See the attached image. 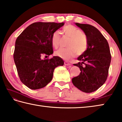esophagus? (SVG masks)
I'll use <instances>...</instances> for the list:
<instances>
[{"mask_svg":"<svg viewBox=\"0 0 122 122\" xmlns=\"http://www.w3.org/2000/svg\"><path fill=\"white\" fill-rule=\"evenodd\" d=\"M65 63V65H66V66H71V64L68 61H65V63Z\"/></svg>","mask_w":122,"mask_h":122,"instance_id":"esophagus-1","label":"esophagus"}]
</instances>
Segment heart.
I'll return each instance as SVG.
<instances>
[{
    "instance_id": "1",
    "label": "heart",
    "mask_w": 122,
    "mask_h": 122,
    "mask_svg": "<svg viewBox=\"0 0 122 122\" xmlns=\"http://www.w3.org/2000/svg\"><path fill=\"white\" fill-rule=\"evenodd\" d=\"M64 36L70 38L67 45L68 48H60L55 52V54L63 60H69L76 55H81L87 49L88 39L86 34L81 30L71 25L65 26L62 29ZM61 40V34L59 30L53 33L51 42L55 48L58 47Z\"/></svg>"
}]
</instances>
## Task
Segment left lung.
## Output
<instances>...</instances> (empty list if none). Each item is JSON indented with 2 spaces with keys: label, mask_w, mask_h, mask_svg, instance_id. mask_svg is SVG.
Instances as JSON below:
<instances>
[{
  "label": "left lung",
  "mask_w": 122,
  "mask_h": 122,
  "mask_svg": "<svg viewBox=\"0 0 122 122\" xmlns=\"http://www.w3.org/2000/svg\"><path fill=\"white\" fill-rule=\"evenodd\" d=\"M88 39L86 51L77 57L74 66L79 67V75L72 78L74 86L82 92L90 93L100 88L107 80L111 62V54L106 39L94 26L75 23Z\"/></svg>",
  "instance_id": "1"
}]
</instances>
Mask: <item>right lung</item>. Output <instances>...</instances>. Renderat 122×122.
I'll return each mask as SVG.
<instances>
[{"mask_svg":"<svg viewBox=\"0 0 122 122\" xmlns=\"http://www.w3.org/2000/svg\"><path fill=\"white\" fill-rule=\"evenodd\" d=\"M64 22H34L28 26L15 41L13 55L18 75L22 83L30 89L45 87L53 78L55 68L63 66L59 56L41 59L53 53L51 38Z\"/></svg>","mask_w":122,"mask_h":122,"instance_id":"add662e5","label":"right lung"}]
</instances>
